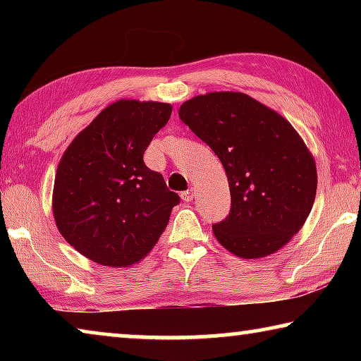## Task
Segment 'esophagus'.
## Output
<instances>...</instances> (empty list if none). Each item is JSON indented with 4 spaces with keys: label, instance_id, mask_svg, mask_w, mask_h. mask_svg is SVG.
<instances>
[{
    "label": "esophagus",
    "instance_id": "34e87169",
    "mask_svg": "<svg viewBox=\"0 0 361 361\" xmlns=\"http://www.w3.org/2000/svg\"><path fill=\"white\" fill-rule=\"evenodd\" d=\"M181 199H183V202H191V200L194 199V191H192V189H188V191L181 192Z\"/></svg>",
    "mask_w": 361,
    "mask_h": 361
}]
</instances>
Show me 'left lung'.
Instances as JSON below:
<instances>
[{"label": "left lung", "instance_id": "left-lung-1", "mask_svg": "<svg viewBox=\"0 0 361 361\" xmlns=\"http://www.w3.org/2000/svg\"><path fill=\"white\" fill-rule=\"evenodd\" d=\"M180 119L221 161L229 216L213 234L245 259L279 252L302 228L317 192V166L282 114L243 92H209L180 106Z\"/></svg>", "mask_w": 361, "mask_h": 361}]
</instances>
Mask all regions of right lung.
<instances>
[{
  "label": "right lung",
  "mask_w": 361,
  "mask_h": 361,
  "mask_svg": "<svg viewBox=\"0 0 361 361\" xmlns=\"http://www.w3.org/2000/svg\"><path fill=\"white\" fill-rule=\"evenodd\" d=\"M172 105L122 99L102 109L60 159L52 212L63 239L90 261L130 267L148 255L180 202L143 154Z\"/></svg>",
  "instance_id": "obj_1"
}]
</instances>
